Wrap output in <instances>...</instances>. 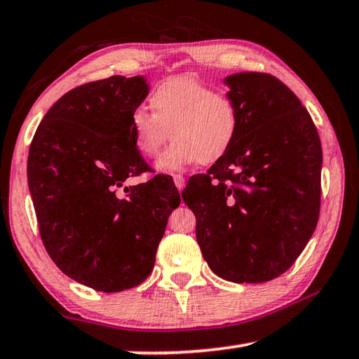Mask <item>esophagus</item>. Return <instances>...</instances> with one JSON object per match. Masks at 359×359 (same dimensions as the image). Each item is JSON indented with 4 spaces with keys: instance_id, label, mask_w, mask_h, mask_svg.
<instances>
[{
    "instance_id": "obj_1",
    "label": "esophagus",
    "mask_w": 359,
    "mask_h": 359,
    "mask_svg": "<svg viewBox=\"0 0 359 359\" xmlns=\"http://www.w3.org/2000/svg\"><path fill=\"white\" fill-rule=\"evenodd\" d=\"M174 184H175V187L179 188V191H180L182 188L185 187V177H184V175H180V174H175V175H174Z\"/></svg>"
}]
</instances>
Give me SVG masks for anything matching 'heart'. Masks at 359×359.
Returning <instances> with one entry per match:
<instances>
[{
	"instance_id": "heart-1",
	"label": "heart",
	"mask_w": 359,
	"mask_h": 359,
	"mask_svg": "<svg viewBox=\"0 0 359 359\" xmlns=\"http://www.w3.org/2000/svg\"><path fill=\"white\" fill-rule=\"evenodd\" d=\"M151 114L136 109L130 131L139 154L154 158L168 136L174 142L156 161L163 172H177L194 163H215L233 147L241 125L236 101L217 93L198 79L180 76L168 79L151 92Z\"/></svg>"
}]
</instances>
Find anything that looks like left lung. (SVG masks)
<instances>
[{
    "instance_id": "8db88e82",
    "label": "left lung",
    "mask_w": 359,
    "mask_h": 359,
    "mask_svg": "<svg viewBox=\"0 0 359 359\" xmlns=\"http://www.w3.org/2000/svg\"><path fill=\"white\" fill-rule=\"evenodd\" d=\"M241 125L233 147L182 191L196 241L218 277L263 283L282 276L312 238L320 215L321 144L311 115L278 79H223Z\"/></svg>"
}]
</instances>
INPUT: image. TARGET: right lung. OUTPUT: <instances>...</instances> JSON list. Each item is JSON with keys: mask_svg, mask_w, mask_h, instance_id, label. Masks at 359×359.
Here are the masks:
<instances>
[{"mask_svg": "<svg viewBox=\"0 0 359 359\" xmlns=\"http://www.w3.org/2000/svg\"><path fill=\"white\" fill-rule=\"evenodd\" d=\"M147 95L144 76L81 85L48 109L29 145L28 187L47 253L63 274L104 293L150 276L180 204L166 175L123 185L149 171L130 131Z\"/></svg>", "mask_w": 359, "mask_h": 359, "instance_id": "add662e5", "label": "right lung"}]
</instances>
